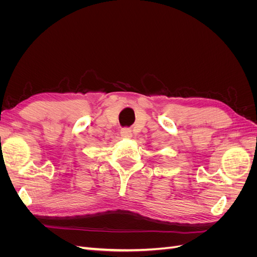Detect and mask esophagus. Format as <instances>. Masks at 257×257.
<instances>
[{
    "mask_svg": "<svg viewBox=\"0 0 257 257\" xmlns=\"http://www.w3.org/2000/svg\"><path fill=\"white\" fill-rule=\"evenodd\" d=\"M120 134L123 138H131L132 137V131L128 127H124L120 131Z\"/></svg>",
    "mask_w": 257,
    "mask_h": 257,
    "instance_id": "esophagus-1",
    "label": "esophagus"
}]
</instances>
